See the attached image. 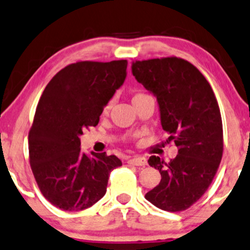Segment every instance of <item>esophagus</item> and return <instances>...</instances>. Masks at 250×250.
Wrapping results in <instances>:
<instances>
[{
  "label": "esophagus",
  "mask_w": 250,
  "mask_h": 250,
  "mask_svg": "<svg viewBox=\"0 0 250 250\" xmlns=\"http://www.w3.org/2000/svg\"><path fill=\"white\" fill-rule=\"evenodd\" d=\"M128 163L133 166H147V159L144 156H135L128 160Z\"/></svg>",
  "instance_id": "34e87169"
}]
</instances>
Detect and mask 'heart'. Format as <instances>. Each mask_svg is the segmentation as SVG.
<instances>
[{
	"label": "heart",
	"mask_w": 250,
	"mask_h": 250,
	"mask_svg": "<svg viewBox=\"0 0 250 250\" xmlns=\"http://www.w3.org/2000/svg\"><path fill=\"white\" fill-rule=\"evenodd\" d=\"M144 92H137V94H134L133 95V98H132V100H135V98H138V97H141V96H144ZM110 104L111 103H107L106 105H105V107H104V111H107L109 110V107H110Z\"/></svg>",
	"instance_id": "b5f03b06"
}]
</instances>
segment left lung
<instances>
[{"label": "left lung", "instance_id": "1", "mask_svg": "<svg viewBox=\"0 0 250 250\" xmlns=\"http://www.w3.org/2000/svg\"><path fill=\"white\" fill-rule=\"evenodd\" d=\"M132 73L158 98L162 128L178 148L168 163L150 156L149 166L160 171L161 181L145 198L163 211H184L206 192L223 158L217 98L205 76L181 58L135 60Z\"/></svg>", "mask_w": 250, "mask_h": 250}]
</instances>
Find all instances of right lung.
Here are the masks:
<instances>
[{"label": "right lung", "mask_w": 250, "mask_h": 250, "mask_svg": "<svg viewBox=\"0 0 250 250\" xmlns=\"http://www.w3.org/2000/svg\"><path fill=\"white\" fill-rule=\"evenodd\" d=\"M127 60L78 61L46 85L29 132V160L40 192L63 211L90 208L105 195L116 155L81 150L80 135L96 126L124 83Z\"/></svg>", "instance_id": "add662e5"}]
</instances>
